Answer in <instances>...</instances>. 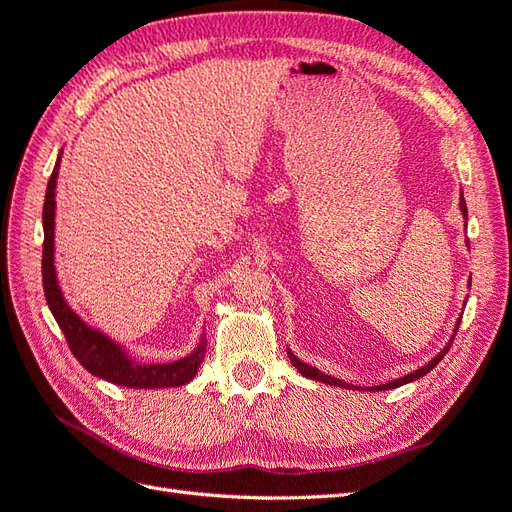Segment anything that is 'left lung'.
<instances>
[{
    "mask_svg": "<svg viewBox=\"0 0 512 512\" xmlns=\"http://www.w3.org/2000/svg\"><path fill=\"white\" fill-rule=\"evenodd\" d=\"M459 209H461V213H463V218L468 220V207H466V200H463V194H461V200H459ZM470 284H472V280H470ZM459 322H461V320H457V327H459ZM457 327H455V331H453V335H451V342H448V344L442 348L440 354L433 356V359H431L427 365H423L421 369H416V371H412V374L401 376V378H397V380H393V382H386V384H380V386H371L369 391H389V389H397V386H404V384H408V382H414V380H418V378H423L425 374H429V371L444 359V354L448 352V348H451L453 339H455V333H457ZM288 359H290V363H292L294 367L299 369V374L305 376V378H309V380H318V382H324V384L339 386V389H352V391L356 389V386H352V384H348V382H344V380L333 378V376H329V374H322L320 369L303 363L297 354H292L290 348H288Z\"/></svg>",
    "mask_w": 512,
    "mask_h": 512,
    "instance_id": "left-lung-1",
    "label": "left lung"
}]
</instances>
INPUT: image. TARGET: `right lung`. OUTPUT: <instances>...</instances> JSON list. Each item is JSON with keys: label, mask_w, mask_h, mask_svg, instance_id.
Returning <instances> with one entry per match:
<instances>
[{"label": "right lung", "mask_w": 512, "mask_h": 512, "mask_svg": "<svg viewBox=\"0 0 512 512\" xmlns=\"http://www.w3.org/2000/svg\"><path fill=\"white\" fill-rule=\"evenodd\" d=\"M61 151L55 162L53 175L46 185L44 209H42V228H44V245H42V286L46 305L55 316L59 329L64 331L66 342L89 374L102 380L113 382L128 389H175V386L188 384L205 359L207 339L205 333L200 335L198 346L173 363H141L134 356L119 346L115 339L102 333L100 329L89 324L68 305L64 292L57 282L55 271V188L59 177Z\"/></svg>", "instance_id": "1"}]
</instances>
